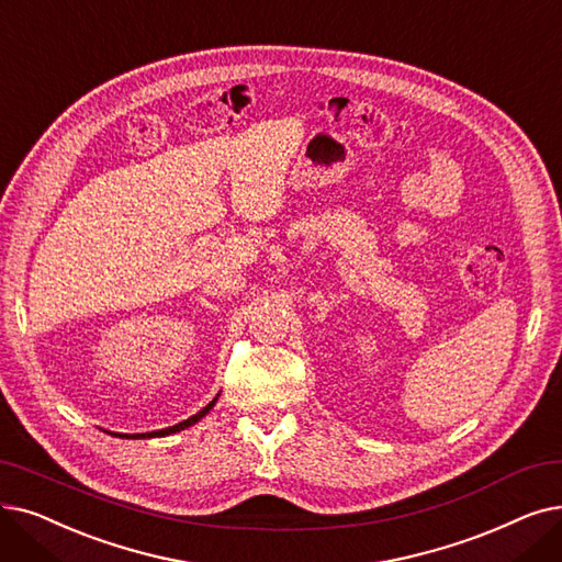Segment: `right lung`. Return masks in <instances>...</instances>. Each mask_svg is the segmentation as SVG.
Masks as SVG:
<instances>
[{
    "label": "right lung",
    "instance_id": "right-lung-1",
    "mask_svg": "<svg viewBox=\"0 0 562 562\" xmlns=\"http://www.w3.org/2000/svg\"><path fill=\"white\" fill-rule=\"evenodd\" d=\"M217 402V397L213 400V402H209L200 413H194L192 418H188V420H183V423H179V425H175V427H165V429H158V431H146V434H112V436H121V438H156V436H169V434H177V431H181V429H186V427H190V425H194V423H200L206 413L213 408V404Z\"/></svg>",
    "mask_w": 562,
    "mask_h": 562
}]
</instances>
